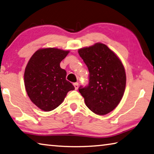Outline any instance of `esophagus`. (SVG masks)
Segmentation results:
<instances>
[{"instance_id":"1","label":"esophagus","mask_w":154,"mask_h":154,"mask_svg":"<svg viewBox=\"0 0 154 154\" xmlns=\"http://www.w3.org/2000/svg\"><path fill=\"white\" fill-rule=\"evenodd\" d=\"M73 85H74V87H75V89L77 90V89H78V88H79V83H75Z\"/></svg>"}]
</instances>
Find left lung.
Returning <instances> with one entry per match:
<instances>
[{
	"label": "left lung",
	"mask_w": 154,
	"mask_h": 154,
	"mask_svg": "<svg viewBox=\"0 0 154 154\" xmlns=\"http://www.w3.org/2000/svg\"><path fill=\"white\" fill-rule=\"evenodd\" d=\"M79 54L89 70V83L79 91L89 110L98 115L110 112L121 102L126 86V73L121 60L102 43L81 48Z\"/></svg>",
	"instance_id": "left-lung-1"
}]
</instances>
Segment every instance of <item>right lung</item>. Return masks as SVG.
Listing matches in <instances>:
<instances>
[{
	"mask_svg": "<svg viewBox=\"0 0 154 154\" xmlns=\"http://www.w3.org/2000/svg\"><path fill=\"white\" fill-rule=\"evenodd\" d=\"M69 52L54 48L40 49L27 63L24 73L25 87L31 101L41 110H54L62 104L69 91L75 89L66 79V71L60 66Z\"/></svg>",
	"mask_w": 154,
	"mask_h": 154,
	"instance_id": "add662e5",
	"label": "right lung"
}]
</instances>
